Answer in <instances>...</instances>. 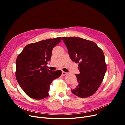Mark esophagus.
Wrapping results in <instances>:
<instances>
[{
    "label": "esophagus",
    "instance_id": "1",
    "mask_svg": "<svg viewBox=\"0 0 125 125\" xmlns=\"http://www.w3.org/2000/svg\"><path fill=\"white\" fill-rule=\"evenodd\" d=\"M67 74V73H66V72H64V71H62V75L63 76L66 75Z\"/></svg>",
    "mask_w": 125,
    "mask_h": 125
}]
</instances>
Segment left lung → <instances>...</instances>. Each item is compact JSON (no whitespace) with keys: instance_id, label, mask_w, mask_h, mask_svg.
Instances as JSON below:
<instances>
[{"instance_id":"obj_1","label":"left lung","mask_w":125,"mask_h":125,"mask_svg":"<svg viewBox=\"0 0 125 125\" xmlns=\"http://www.w3.org/2000/svg\"><path fill=\"white\" fill-rule=\"evenodd\" d=\"M71 60L78 64V83L71 92L81 98L93 95L100 87L106 71L102 50L93 42L80 37H62Z\"/></svg>"}]
</instances>
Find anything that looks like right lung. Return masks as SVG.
Segmentation results:
<instances>
[{"mask_svg": "<svg viewBox=\"0 0 125 125\" xmlns=\"http://www.w3.org/2000/svg\"><path fill=\"white\" fill-rule=\"evenodd\" d=\"M61 39L60 37L29 44L17 57L16 79L30 98L40 100L47 97L52 81L61 75L60 70L52 71L46 68L52 49Z\"/></svg>", "mask_w": 125, "mask_h": 125, "instance_id": "1", "label": "right lung"}]
</instances>
